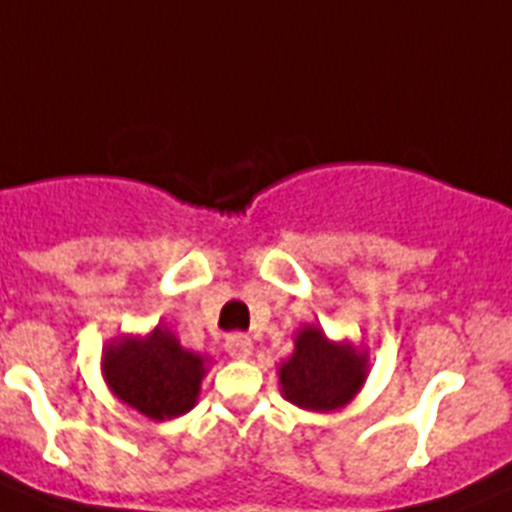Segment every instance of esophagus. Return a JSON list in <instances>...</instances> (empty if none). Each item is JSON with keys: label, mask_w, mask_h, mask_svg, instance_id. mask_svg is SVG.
<instances>
[{"label": "esophagus", "mask_w": 512, "mask_h": 512, "mask_svg": "<svg viewBox=\"0 0 512 512\" xmlns=\"http://www.w3.org/2000/svg\"><path fill=\"white\" fill-rule=\"evenodd\" d=\"M226 351H229L231 359H249V354H252V338L244 336V333H231L226 338Z\"/></svg>", "instance_id": "34e87169"}]
</instances>
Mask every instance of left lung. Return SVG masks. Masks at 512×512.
Wrapping results in <instances>:
<instances>
[{"label":"left lung","mask_w":512,"mask_h":512,"mask_svg":"<svg viewBox=\"0 0 512 512\" xmlns=\"http://www.w3.org/2000/svg\"><path fill=\"white\" fill-rule=\"evenodd\" d=\"M278 375L283 395L299 409L330 411L354 398L367 375V359L349 343H330L317 325H307Z\"/></svg>","instance_id":"left-lung-1"}]
</instances>
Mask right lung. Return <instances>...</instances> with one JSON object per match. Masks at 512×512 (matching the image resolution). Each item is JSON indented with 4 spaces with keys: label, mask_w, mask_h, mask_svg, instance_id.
<instances>
[{
    "label": "right lung",
    "mask_w": 512,
    "mask_h": 512,
    "mask_svg": "<svg viewBox=\"0 0 512 512\" xmlns=\"http://www.w3.org/2000/svg\"><path fill=\"white\" fill-rule=\"evenodd\" d=\"M103 375L119 401L150 419H174L195 406L205 375L203 356L179 346L158 325L145 338H122L103 354Z\"/></svg>",
    "instance_id": "right-lung-1"
}]
</instances>
